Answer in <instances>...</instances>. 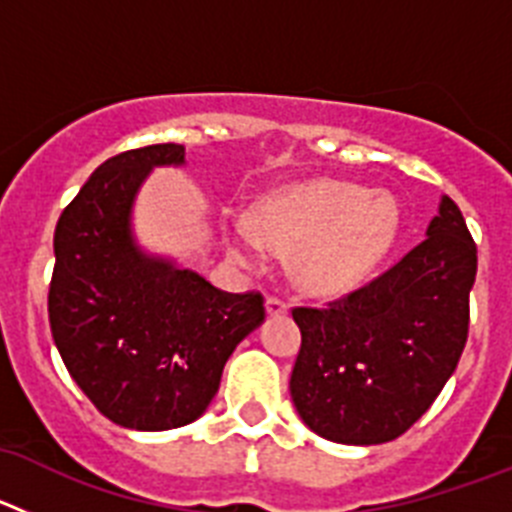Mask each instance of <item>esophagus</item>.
Segmentation results:
<instances>
[{
	"label": "esophagus",
	"mask_w": 512,
	"mask_h": 512,
	"mask_svg": "<svg viewBox=\"0 0 512 512\" xmlns=\"http://www.w3.org/2000/svg\"><path fill=\"white\" fill-rule=\"evenodd\" d=\"M289 305L284 300H279V297H266V315H271V318H279V315H287Z\"/></svg>",
	"instance_id": "1"
}]
</instances>
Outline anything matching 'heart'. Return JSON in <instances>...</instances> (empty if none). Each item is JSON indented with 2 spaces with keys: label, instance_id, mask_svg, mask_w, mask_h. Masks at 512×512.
I'll use <instances>...</instances> for the list:
<instances>
[{
  "label": "heart",
  "instance_id": "b5f03b06",
  "mask_svg": "<svg viewBox=\"0 0 512 512\" xmlns=\"http://www.w3.org/2000/svg\"><path fill=\"white\" fill-rule=\"evenodd\" d=\"M400 228L390 194L341 179H310L266 194L248 223L225 235L238 264L253 266L259 248L292 251L297 287L315 297H341L361 287L387 259Z\"/></svg>",
  "mask_w": 512,
  "mask_h": 512
}]
</instances>
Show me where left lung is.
Masks as SVG:
<instances>
[{"instance_id": "left-lung-1", "label": "left lung", "mask_w": 512, "mask_h": 512, "mask_svg": "<svg viewBox=\"0 0 512 512\" xmlns=\"http://www.w3.org/2000/svg\"><path fill=\"white\" fill-rule=\"evenodd\" d=\"M477 246L441 194L425 241L328 307H295L289 395L312 433L346 446L402 436L431 408L467 343Z\"/></svg>"}]
</instances>
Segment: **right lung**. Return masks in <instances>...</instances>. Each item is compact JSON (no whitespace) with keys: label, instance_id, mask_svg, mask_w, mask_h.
<instances>
[{"label":"right lung","instance_id":"right-lung-1","mask_svg":"<svg viewBox=\"0 0 512 512\" xmlns=\"http://www.w3.org/2000/svg\"><path fill=\"white\" fill-rule=\"evenodd\" d=\"M187 166L176 143L107 158L53 235L48 315L63 364L94 408L130 431L200 418L225 361L264 323V297L230 295L135 235V200L153 169Z\"/></svg>","mask_w":512,"mask_h":512}]
</instances>
